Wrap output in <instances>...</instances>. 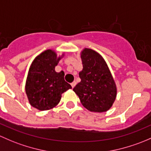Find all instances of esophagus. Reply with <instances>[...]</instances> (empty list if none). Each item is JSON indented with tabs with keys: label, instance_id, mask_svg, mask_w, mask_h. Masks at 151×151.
Masks as SVG:
<instances>
[{
	"label": "esophagus",
	"instance_id": "esophagus-1",
	"mask_svg": "<svg viewBox=\"0 0 151 151\" xmlns=\"http://www.w3.org/2000/svg\"><path fill=\"white\" fill-rule=\"evenodd\" d=\"M76 85V81H73V83H71V86L73 87V88H74V86H75Z\"/></svg>",
	"mask_w": 151,
	"mask_h": 151
}]
</instances>
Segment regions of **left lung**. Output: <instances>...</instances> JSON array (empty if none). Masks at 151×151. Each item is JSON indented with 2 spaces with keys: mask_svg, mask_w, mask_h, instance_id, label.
Masks as SVG:
<instances>
[{
  "mask_svg": "<svg viewBox=\"0 0 151 151\" xmlns=\"http://www.w3.org/2000/svg\"><path fill=\"white\" fill-rule=\"evenodd\" d=\"M83 70L81 82L73 91L83 107L91 112L102 113L111 108L116 97V86L108 67L97 52L85 49L81 55Z\"/></svg>",
  "mask_w": 151,
  "mask_h": 151,
  "instance_id": "obj_1",
  "label": "left lung"
}]
</instances>
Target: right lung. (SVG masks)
I'll use <instances>...</instances> for the list:
<instances>
[{
    "mask_svg": "<svg viewBox=\"0 0 151 151\" xmlns=\"http://www.w3.org/2000/svg\"><path fill=\"white\" fill-rule=\"evenodd\" d=\"M60 57L46 50L35 57L29 68L25 91L30 105L40 110H49L60 102L61 94L71 88L64 79L63 71L54 70Z\"/></svg>",
    "mask_w": 151,
    "mask_h": 151,
    "instance_id": "add662e5",
    "label": "right lung"
}]
</instances>
